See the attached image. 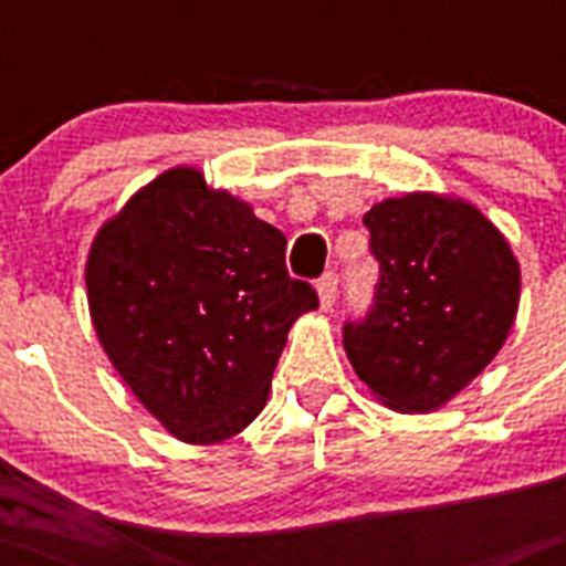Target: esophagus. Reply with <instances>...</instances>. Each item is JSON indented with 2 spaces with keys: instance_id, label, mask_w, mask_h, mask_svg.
Returning a JSON list of instances; mask_svg holds the SVG:
<instances>
[{
  "instance_id": "34e87169",
  "label": "esophagus",
  "mask_w": 566,
  "mask_h": 566,
  "mask_svg": "<svg viewBox=\"0 0 566 566\" xmlns=\"http://www.w3.org/2000/svg\"><path fill=\"white\" fill-rule=\"evenodd\" d=\"M337 274L328 272L317 280V294H319V308L323 312H332L334 300H337Z\"/></svg>"
}]
</instances>
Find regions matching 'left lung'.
Here are the masks:
<instances>
[{
	"label": "left lung",
	"mask_w": 566,
	"mask_h": 566,
	"mask_svg": "<svg viewBox=\"0 0 566 566\" xmlns=\"http://www.w3.org/2000/svg\"><path fill=\"white\" fill-rule=\"evenodd\" d=\"M379 263L371 312L343 326L345 354L377 399L431 413L488 368L518 312L513 249L473 203L411 192L363 218Z\"/></svg>",
	"instance_id": "left-lung-1"
}]
</instances>
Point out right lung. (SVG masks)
<instances>
[{
    "label": "right lung",
    "instance_id": "1",
    "mask_svg": "<svg viewBox=\"0 0 566 566\" xmlns=\"http://www.w3.org/2000/svg\"><path fill=\"white\" fill-rule=\"evenodd\" d=\"M98 343L138 402L189 444L234 437L317 292L286 272V234L201 169L158 175L98 229L87 254Z\"/></svg>",
    "mask_w": 566,
    "mask_h": 566
}]
</instances>
